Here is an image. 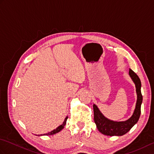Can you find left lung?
Segmentation results:
<instances>
[{"label":"left lung","instance_id":"left-lung-1","mask_svg":"<svg viewBox=\"0 0 154 154\" xmlns=\"http://www.w3.org/2000/svg\"><path fill=\"white\" fill-rule=\"evenodd\" d=\"M129 75L134 83L135 84L137 94L136 107L132 116L125 121H114L109 120L104 116L100 112L96 104H93L94 121L96 124L97 129L103 134L106 136H122L125 134L138 122L141 114V104L142 103V95L141 93V81L134 72L132 69L129 70Z\"/></svg>","mask_w":154,"mask_h":154}]
</instances>
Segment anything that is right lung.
Wrapping results in <instances>:
<instances>
[{"mask_svg":"<svg viewBox=\"0 0 154 154\" xmlns=\"http://www.w3.org/2000/svg\"><path fill=\"white\" fill-rule=\"evenodd\" d=\"M68 119V116H67L66 117H65V119L63 121V124H61V125L59 126L57 128H56L54 129V130H52V131H51L50 132H48L47 134H40V135H36V136H50V135H54V134H55L60 132L61 130L63 128L65 124H66V122H67V120Z\"/></svg>","mask_w":154,"mask_h":154,"instance_id":"obj_1","label":"right lung"}]
</instances>
